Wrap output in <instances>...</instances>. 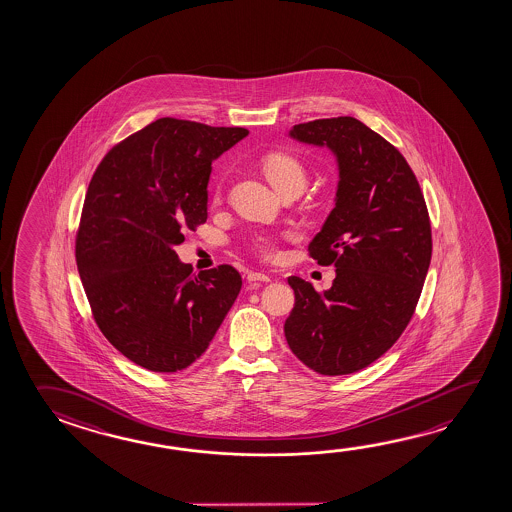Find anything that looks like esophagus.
<instances>
[{"instance_id": "esophagus-1", "label": "esophagus", "mask_w": 512, "mask_h": 512, "mask_svg": "<svg viewBox=\"0 0 512 512\" xmlns=\"http://www.w3.org/2000/svg\"><path fill=\"white\" fill-rule=\"evenodd\" d=\"M271 278L268 275H264V273H257V271H252V273H248V282H269Z\"/></svg>"}]
</instances>
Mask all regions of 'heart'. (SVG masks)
Wrapping results in <instances>:
<instances>
[{"label": "heart", "instance_id": "heart-1", "mask_svg": "<svg viewBox=\"0 0 512 512\" xmlns=\"http://www.w3.org/2000/svg\"><path fill=\"white\" fill-rule=\"evenodd\" d=\"M262 171L268 176L271 185L277 189L278 193L289 187V185H303L307 182V173L303 168L302 160L298 159L289 151H271L268 155L262 157ZM216 198L221 196V185H216ZM255 248L266 257H275L278 252V246L268 235H259L255 237Z\"/></svg>", "mask_w": 512, "mask_h": 512}]
</instances>
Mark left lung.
Here are the masks:
<instances>
[{
  "label": "left lung",
  "instance_id": "left-lung-1",
  "mask_svg": "<svg viewBox=\"0 0 512 512\" xmlns=\"http://www.w3.org/2000/svg\"><path fill=\"white\" fill-rule=\"evenodd\" d=\"M289 135L327 146L339 184L336 207L309 244L336 278L323 293L287 278L294 307L285 339L319 375H350L382 357L411 321L432 257L427 205L402 153L359 119H316Z\"/></svg>",
  "mask_w": 512,
  "mask_h": 512
}]
</instances>
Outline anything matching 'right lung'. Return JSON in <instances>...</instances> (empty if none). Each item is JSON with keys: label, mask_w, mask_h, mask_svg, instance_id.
I'll use <instances>...</instances> for the list:
<instances>
[{"label": "right lung", "mask_w": 512, "mask_h": 512, "mask_svg": "<svg viewBox=\"0 0 512 512\" xmlns=\"http://www.w3.org/2000/svg\"><path fill=\"white\" fill-rule=\"evenodd\" d=\"M239 126L162 118L103 157L85 194L76 266L94 321L137 366L175 373L209 348L243 278L223 264L194 275L175 246L207 221L212 160Z\"/></svg>", "instance_id": "right-lung-1"}]
</instances>
